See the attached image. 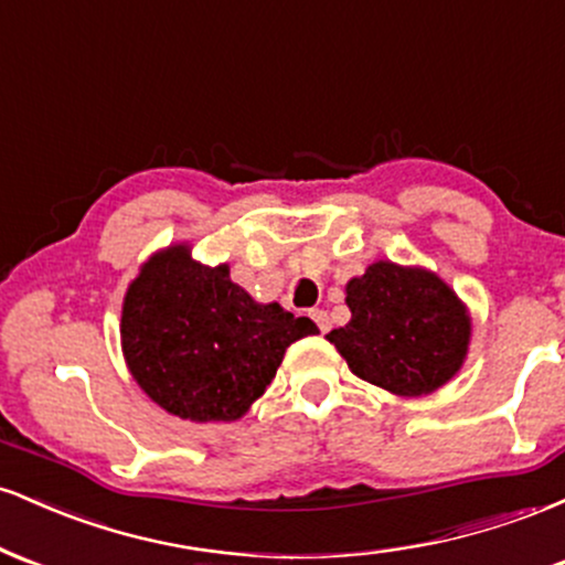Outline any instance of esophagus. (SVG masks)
I'll list each match as a JSON object with an SVG mask.
<instances>
[{"label":"esophagus","mask_w":565,"mask_h":565,"mask_svg":"<svg viewBox=\"0 0 565 565\" xmlns=\"http://www.w3.org/2000/svg\"><path fill=\"white\" fill-rule=\"evenodd\" d=\"M310 319L316 321V327L321 329V334H327L329 329H332V321H329L327 310H313V313H310Z\"/></svg>","instance_id":"1"}]
</instances>
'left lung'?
<instances>
[{"instance_id": "1", "label": "left lung", "mask_w": 565, "mask_h": 565, "mask_svg": "<svg viewBox=\"0 0 565 565\" xmlns=\"http://www.w3.org/2000/svg\"><path fill=\"white\" fill-rule=\"evenodd\" d=\"M350 321L327 340L355 377L401 398L436 393L470 350L468 305L423 265L372 263L345 284Z\"/></svg>"}]
</instances>
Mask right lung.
Returning <instances> with one entry per match:
<instances>
[{
    "mask_svg": "<svg viewBox=\"0 0 565 565\" xmlns=\"http://www.w3.org/2000/svg\"><path fill=\"white\" fill-rule=\"evenodd\" d=\"M174 242L153 252L121 302V353L140 391L191 423H236L265 393L291 342L319 334L278 302L231 281L228 263L193 260Z\"/></svg>",
    "mask_w": 565,
    "mask_h": 565,
    "instance_id": "right-lung-1",
    "label": "right lung"
}]
</instances>
